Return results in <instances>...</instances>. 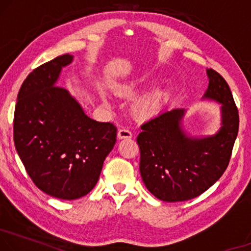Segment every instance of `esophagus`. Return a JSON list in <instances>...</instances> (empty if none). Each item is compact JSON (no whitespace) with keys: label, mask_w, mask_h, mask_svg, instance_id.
I'll return each mask as SVG.
<instances>
[{"label":"esophagus","mask_w":251,"mask_h":251,"mask_svg":"<svg viewBox=\"0 0 251 251\" xmlns=\"http://www.w3.org/2000/svg\"><path fill=\"white\" fill-rule=\"evenodd\" d=\"M119 139H131L132 138V132L128 129H120L118 131Z\"/></svg>","instance_id":"esophagus-1"}]
</instances>
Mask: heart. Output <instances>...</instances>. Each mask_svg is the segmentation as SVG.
<instances>
[{
	"label": "heart",
	"instance_id": "heart-1",
	"mask_svg": "<svg viewBox=\"0 0 251 251\" xmlns=\"http://www.w3.org/2000/svg\"><path fill=\"white\" fill-rule=\"evenodd\" d=\"M142 79L132 80V82L126 83L125 85L119 87L118 93L119 95L125 96V98H130L137 93V91L140 87ZM165 101V94L161 91H153L144 98L139 99L138 101L133 103L131 107V112L133 117L139 119V120H146L155 115L158 111L160 110L161 105Z\"/></svg>",
	"mask_w": 251,
	"mask_h": 251
}]
</instances>
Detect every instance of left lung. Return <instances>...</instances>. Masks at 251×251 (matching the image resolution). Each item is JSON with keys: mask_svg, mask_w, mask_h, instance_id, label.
Instances as JSON below:
<instances>
[{"mask_svg": "<svg viewBox=\"0 0 251 251\" xmlns=\"http://www.w3.org/2000/svg\"><path fill=\"white\" fill-rule=\"evenodd\" d=\"M209 87L204 99L221 103L222 126L214 136L194 138L184 132L185 111H165L141 126L137 137L141 178L148 191L165 202L198 198L228 167L239 130V113L226 79L207 69Z\"/></svg>", "mask_w": 251, "mask_h": 251, "instance_id": "left-lung-1", "label": "left lung"}]
</instances>
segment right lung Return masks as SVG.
<instances>
[{"label": "right lung", "mask_w": 251, "mask_h": 251, "mask_svg": "<svg viewBox=\"0 0 251 251\" xmlns=\"http://www.w3.org/2000/svg\"><path fill=\"white\" fill-rule=\"evenodd\" d=\"M65 53L30 73L18 93L13 138L34 185L46 194L76 200L93 190L117 141L110 122L92 120L67 90L56 86Z\"/></svg>", "instance_id": "obj_1"}]
</instances>
